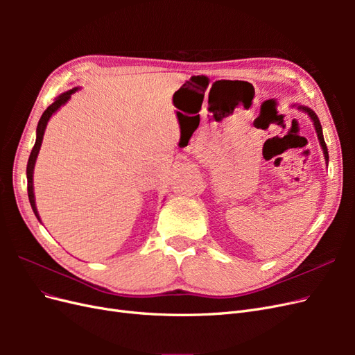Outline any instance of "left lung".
Masks as SVG:
<instances>
[{
    "mask_svg": "<svg viewBox=\"0 0 355 355\" xmlns=\"http://www.w3.org/2000/svg\"><path fill=\"white\" fill-rule=\"evenodd\" d=\"M292 106H293V108L299 110V111H302L304 114H306V115L311 118V121L314 123L315 132H317V137H318V142H320V146H321V149H323L324 159H326V164H327V163H329V153H327V146H326L324 137H323V128H321V124H320L318 116L315 115V112H314L313 110L308 108V106H304V105H292Z\"/></svg>",
    "mask_w": 355,
    "mask_h": 355,
    "instance_id": "8db88e82",
    "label": "left lung"
}]
</instances>
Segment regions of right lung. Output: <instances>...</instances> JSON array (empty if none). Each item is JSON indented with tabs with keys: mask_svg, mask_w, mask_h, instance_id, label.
I'll use <instances>...</instances> for the list:
<instances>
[{
	"mask_svg": "<svg viewBox=\"0 0 355 355\" xmlns=\"http://www.w3.org/2000/svg\"><path fill=\"white\" fill-rule=\"evenodd\" d=\"M77 90H78V87H73L72 90H68L65 93L59 94L58 98L55 99V102H53L49 106V108L44 112H42L40 121H38V125H37V139H35V145H34V148H32L29 159H28L26 178H28V197H29L31 207H32V210H34L35 216H37V219L40 222H41V218H40L38 210H37L35 196H34V168H35V163H37V157H38V153H40V148H41V144H42V137H44V132H46V127H47L49 120L53 116V114H56L60 110V106H63L71 99V96Z\"/></svg>",
	"mask_w": 355,
	"mask_h": 355,
	"instance_id": "right-lung-1",
	"label": "right lung"
}]
</instances>
